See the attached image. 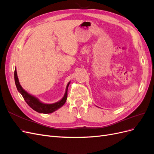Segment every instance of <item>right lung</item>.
I'll list each match as a JSON object with an SVG mask.
<instances>
[{"instance_id": "1", "label": "right lung", "mask_w": 154, "mask_h": 154, "mask_svg": "<svg viewBox=\"0 0 154 154\" xmlns=\"http://www.w3.org/2000/svg\"><path fill=\"white\" fill-rule=\"evenodd\" d=\"M14 77H15V85L18 91L20 93L22 97H24V99L27 103V105H28L31 109H32L36 112H38L39 113H43V114L52 113L53 112L59 109L60 108H61V107L66 102L67 97V89L71 82H69L67 83L66 92H65V94L61 100H59L57 102H56V103H54L52 104H48V103H43V102L40 101L38 98H37V97H36L35 96L29 94L28 92H26L24 88L22 87V86L20 84L19 80H18L16 68L15 70V72H14Z\"/></svg>"}]
</instances>
